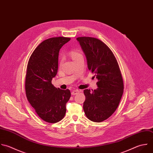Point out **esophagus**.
I'll use <instances>...</instances> for the list:
<instances>
[{
  "mask_svg": "<svg viewBox=\"0 0 153 153\" xmlns=\"http://www.w3.org/2000/svg\"><path fill=\"white\" fill-rule=\"evenodd\" d=\"M79 92V90H73L72 92H71V95H76L77 94H78Z\"/></svg>",
  "mask_w": 153,
  "mask_h": 153,
  "instance_id": "obj_1",
  "label": "esophagus"
}]
</instances>
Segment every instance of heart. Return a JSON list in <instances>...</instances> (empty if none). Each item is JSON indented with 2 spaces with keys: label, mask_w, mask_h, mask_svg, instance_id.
Masks as SVG:
<instances>
[{
  "label": "heart",
  "mask_w": 153,
  "mask_h": 153,
  "mask_svg": "<svg viewBox=\"0 0 153 153\" xmlns=\"http://www.w3.org/2000/svg\"><path fill=\"white\" fill-rule=\"evenodd\" d=\"M70 55H71L73 60H74V59H77V58H78L80 56H83L80 53H79V52L76 51H72L70 52ZM62 64V59H61L59 61V66H61Z\"/></svg>",
  "instance_id": "1"
}]
</instances>
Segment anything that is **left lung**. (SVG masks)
<instances>
[{"label": "left lung", "instance_id": "1", "mask_svg": "<svg viewBox=\"0 0 153 153\" xmlns=\"http://www.w3.org/2000/svg\"><path fill=\"white\" fill-rule=\"evenodd\" d=\"M77 40L86 56L89 70L98 79L97 89L83 91V110L88 119L101 122L119 106L124 89L123 77L117 61L107 45L91 37H79Z\"/></svg>", "mask_w": 153, "mask_h": 153}]
</instances>
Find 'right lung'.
Segmentation results:
<instances>
[{
  "label": "right lung",
  "instance_id": "right-lung-1",
  "mask_svg": "<svg viewBox=\"0 0 153 153\" xmlns=\"http://www.w3.org/2000/svg\"><path fill=\"white\" fill-rule=\"evenodd\" d=\"M70 39L55 37L45 40L36 47L28 62L26 97L39 117L48 123H57L64 117L65 105L71 97L69 89H60L52 84L58 71L59 49Z\"/></svg>",
  "mask_w": 153,
  "mask_h": 153
}]
</instances>
